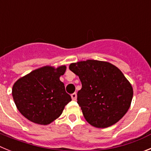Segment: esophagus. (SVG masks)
Returning <instances> with one entry per match:
<instances>
[{
  "mask_svg": "<svg viewBox=\"0 0 151 151\" xmlns=\"http://www.w3.org/2000/svg\"><path fill=\"white\" fill-rule=\"evenodd\" d=\"M71 97H72V99H73V101H76V99H77L76 93H73V94H72Z\"/></svg>",
  "mask_w": 151,
  "mask_h": 151,
  "instance_id": "obj_1",
  "label": "esophagus"
}]
</instances>
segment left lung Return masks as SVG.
Returning <instances> with one entry per match:
<instances>
[{
	"instance_id": "1",
	"label": "left lung",
	"mask_w": 151,
	"mask_h": 151,
	"mask_svg": "<svg viewBox=\"0 0 151 151\" xmlns=\"http://www.w3.org/2000/svg\"><path fill=\"white\" fill-rule=\"evenodd\" d=\"M69 69L82 82L77 103L90 125L110 127L127 113L133 88L118 67L106 61L87 60L73 63Z\"/></svg>"
}]
</instances>
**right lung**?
<instances>
[{"instance_id": "obj_1", "label": "right lung", "mask_w": 151, "mask_h": 151, "mask_svg": "<svg viewBox=\"0 0 151 151\" xmlns=\"http://www.w3.org/2000/svg\"><path fill=\"white\" fill-rule=\"evenodd\" d=\"M66 66H45L19 78L13 84L12 95L17 109L31 122L48 125L62 114L72 101L60 77Z\"/></svg>"}]
</instances>
